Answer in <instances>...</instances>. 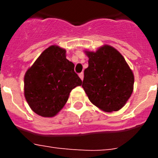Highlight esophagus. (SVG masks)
<instances>
[{
	"label": "esophagus",
	"mask_w": 158,
	"mask_h": 158,
	"mask_svg": "<svg viewBox=\"0 0 158 158\" xmlns=\"http://www.w3.org/2000/svg\"><path fill=\"white\" fill-rule=\"evenodd\" d=\"M79 77H80L81 79L83 81V78H84V73H79Z\"/></svg>",
	"instance_id": "esophagus-1"
}]
</instances>
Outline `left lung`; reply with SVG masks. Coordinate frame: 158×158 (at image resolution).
Masks as SVG:
<instances>
[{
	"mask_svg": "<svg viewBox=\"0 0 158 158\" xmlns=\"http://www.w3.org/2000/svg\"><path fill=\"white\" fill-rule=\"evenodd\" d=\"M89 67L82 88L89 100L106 112L120 110L133 93L135 77L122 54L109 45L96 51H85Z\"/></svg>",
	"mask_w": 158,
	"mask_h": 158,
	"instance_id": "8db88e82",
	"label": "left lung"
}]
</instances>
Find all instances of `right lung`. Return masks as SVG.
Segmentation results:
<instances>
[{
  "label": "right lung",
  "mask_w": 158,
  "mask_h": 158,
  "mask_svg": "<svg viewBox=\"0 0 158 158\" xmlns=\"http://www.w3.org/2000/svg\"><path fill=\"white\" fill-rule=\"evenodd\" d=\"M65 50L53 45L47 48L24 75V96L31 110L43 117L56 115L73 89L82 81L74 64L66 59Z\"/></svg>",
  "instance_id": "1"
}]
</instances>
